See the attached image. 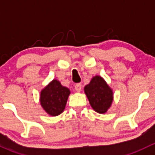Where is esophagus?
<instances>
[{
    "instance_id": "obj_1",
    "label": "esophagus",
    "mask_w": 155,
    "mask_h": 155,
    "mask_svg": "<svg viewBox=\"0 0 155 155\" xmlns=\"http://www.w3.org/2000/svg\"><path fill=\"white\" fill-rule=\"evenodd\" d=\"M75 89H76L77 91H80L81 89H82V85L80 83H77L75 85Z\"/></svg>"
}]
</instances>
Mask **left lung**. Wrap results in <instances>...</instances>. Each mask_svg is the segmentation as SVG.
<instances>
[{
	"mask_svg": "<svg viewBox=\"0 0 155 155\" xmlns=\"http://www.w3.org/2000/svg\"><path fill=\"white\" fill-rule=\"evenodd\" d=\"M85 93L91 107L98 113H105L112 102V91L99 76L93 77L85 85Z\"/></svg>",
	"mask_w": 155,
	"mask_h": 155,
	"instance_id": "1",
	"label": "left lung"
}]
</instances>
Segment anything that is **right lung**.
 Returning a JSON list of instances; mask_svg holds the SVG:
<instances>
[{
    "instance_id": "1",
    "label": "right lung",
    "mask_w": 155,
    "mask_h": 155,
    "mask_svg": "<svg viewBox=\"0 0 155 155\" xmlns=\"http://www.w3.org/2000/svg\"><path fill=\"white\" fill-rule=\"evenodd\" d=\"M70 93L68 87L54 79L41 91L40 104L48 114L56 116L64 109Z\"/></svg>"
}]
</instances>
